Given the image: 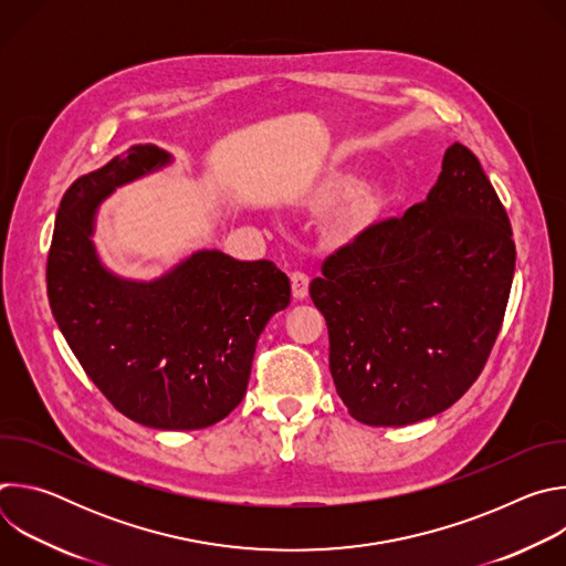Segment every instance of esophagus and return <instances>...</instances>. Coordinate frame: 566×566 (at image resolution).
Wrapping results in <instances>:
<instances>
[{"label": "esophagus", "instance_id": "esophagus-1", "mask_svg": "<svg viewBox=\"0 0 566 566\" xmlns=\"http://www.w3.org/2000/svg\"><path fill=\"white\" fill-rule=\"evenodd\" d=\"M291 291L295 300H304L308 295V275L302 271L291 273Z\"/></svg>", "mask_w": 566, "mask_h": 566}]
</instances>
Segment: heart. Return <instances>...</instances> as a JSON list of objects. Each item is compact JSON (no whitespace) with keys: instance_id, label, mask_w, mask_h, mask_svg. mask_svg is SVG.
Instances as JSON below:
<instances>
[{"instance_id":"1","label":"heart","mask_w":566,"mask_h":566,"mask_svg":"<svg viewBox=\"0 0 566 566\" xmlns=\"http://www.w3.org/2000/svg\"><path fill=\"white\" fill-rule=\"evenodd\" d=\"M356 188V179L347 172H336L332 175L325 184H322V197L325 199H340L352 195Z\"/></svg>"}]
</instances>
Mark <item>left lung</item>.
<instances>
[{
	"label": "left lung",
	"mask_w": 566,
	"mask_h": 566,
	"mask_svg": "<svg viewBox=\"0 0 566 566\" xmlns=\"http://www.w3.org/2000/svg\"><path fill=\"white\" fill-rule=\"evenodd\" d=\"M513 273L509 214L454 143L426 201L365 228L308 286L349 415L387 428L448 410L491 356Z\"/></svg>",
	"instance_id": "1"
}]
</instances>
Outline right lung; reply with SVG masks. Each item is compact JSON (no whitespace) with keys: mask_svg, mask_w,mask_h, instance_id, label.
<instances>
[{"mask_svg":"<svg viewBox=\"0 0 566 566\" xmlns=\"http://www.w3.org/2000/svg\"><path fill=\"white\" fill-rule=\"evenodd\" d=\"M170 154L136 145L64 192L46 260L53 317L112 406L156 430H201L247 394L258 338L291 302L273 262L199 251L156 282H129L98 262L94 212L118 186Z\"/></svg>","mask_w":566,"mask_h":566,"instance_id":"1","label":"right lung"}]
</instances>
